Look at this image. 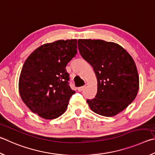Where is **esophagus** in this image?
Returning <instances> with one entry per match:
<instances>
[{"label":"esophagus","mask_w":155,"mask_h":155,"mask_svg":"<svg viewBox=\"0 0 155 155\" xmlns=\"http://www.w3.org/2000/svg\"><path fill=\"white\" fill-rule=\"evenodd\" d=\"M85 86H83V87H78V91H83V89H85Z\"/></svg>","instance_id":"obj_1"}]
</instances>
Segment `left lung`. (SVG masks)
Wrapping results in <instances>:
<instances>
[{
  "mask_svg": "<svg viewBox=\"0 0 155 155\" xmlns=\"http://www.w3.org/2000/svg\"><path fill=\"white\" fill-rule=\"evenodd\" d=\"M80 54L94 70L97 92L87 102L95 113L113 117L133 102L139 76L133 58L121 46L103 40L78 39Z\"/></svg>",
  "mask_w": 155,
  "mask_h": 155,
  "instance_id": "8db88e82",
  "label": "left lung"
}]
</instances>
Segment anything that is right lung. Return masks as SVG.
I'll return each mask as SVG.
<instances>
[{"label":"right lung","mask_w":155,"mask_h":155,"mask_svg":"<svg viewBox=\"0 0 155 155\" xmlns=\"http://www.w3.org/2000/svg\"><path fill=\"white\" fill-rule=\"evenodd\" d=\"M77 40H59L38 47L22 67L19 91L31 111L45 119H53L66 110L74 94L69 85L66 66L77 53Z\"/></svg>","instance_id":"add662e5"}]
</instances>
